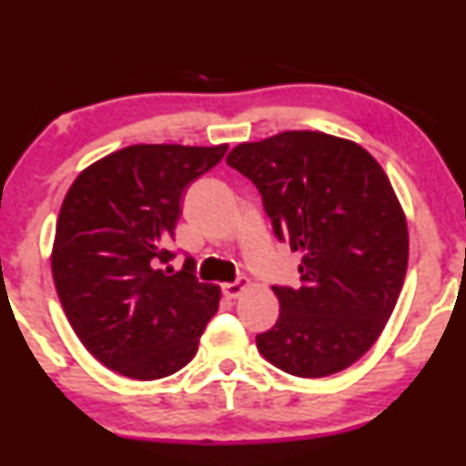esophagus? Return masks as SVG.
Segmentation results:
<instances>
[{
  "instance_id": "1",
  "label": "esophagus",
  "mask_w": 466,
  "mask_h": 466,
  "mask_svg": "<svg viewBox=\"0 0 466 466\" xmlns=\"http://www.w3.org/2000/svg\"><path fill=\"white\" fill-rule=\"evenodd\" d=\"M248 286H250V281L247 278H240L238 281H234V283H224V294L228 298H238Z\"/></svg>"
}]
</instances>
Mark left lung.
Masks as SVG:
<instances>
[{
	"instance_id": "8db88e82",
	"label": "left lung",
	"mask_w": 466,
	"mask_h": 466,
	"mask_svg": "<svg viewBox=\"0 0 466 466\" xmlns=\"http://www.w3.org/2000/svg\"><path fill=\"white\" fill-rule=\"evenodd\" d=\"M226 162L263 195L278 238L302 252L299 288H273L279 319L257 347L299 378L341 372L389 322L409 263L407 218L389 177L356 141L283 131Z\"/></svg>"
}]
</instances>
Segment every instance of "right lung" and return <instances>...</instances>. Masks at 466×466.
Wrapping results in <instances>:
<instances>
[{
	"mask_svg": "<svg viewBox=\"0 0 466 466\" xmlns=\"http://www.w3.org/2000/svg\"><path fill=\"white\" fill-rule=\"evenodd\" d=\"M228 144H136L84 168L63 199L51 271L63 312L100 364L157 380L195 358L222 289L187 258L160 269L185 187L222 160Z\"/></svg>",
	"mask_w": 466,
	"mask_h": 466,
	"instance_id": "right-lung-1",
	"label": "right lung"
}]
</instances>
